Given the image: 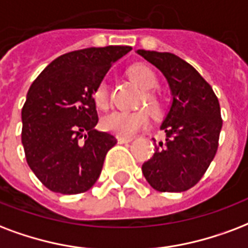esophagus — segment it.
<instances>
[{"label": "esophagus", "instance_id": "esophagus-1", "mask_svg": "<svg viewBox=\"0 0 248 248\" xmlns=\"http://www.w3.org/2000/svg\"><path fill=\"white\" fill-rule=\"evenodd\" d=\"M117 140L120 144H124V143H130L132 140V138H122V137H118L117 138Z\"/></svg>", "mask_w": 248, "mask_h": 248}]
</instances>
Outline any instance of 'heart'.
Wrapping results in <instances>:
<instances>
[{"label":"heart","instance_id":"b5f03b06","mask_svg":"<svg viewBox=\"0 0 248 248\" xmlns=\"http://www.w3.org/2000/svg\"><path fill=\"white\" fill-rule=\"evenodd\" d=\"M128 75L141 90L149 91L156 87L157 78L152 70L145 65H134L128 70ZM93 101L99 109H107L109 107V93L105 82H100L92 93ZM141 104H147L151 111L157 113L160 110V104L157 97L152 93H144L141 97ZM149 124V116L145 110L122 111L114 110L103 117L101 127L105 131L114 134L117 137L131 138L140 130H144Z\"/></svg>","mask_w":248,"mask_h":248}]
</instances>
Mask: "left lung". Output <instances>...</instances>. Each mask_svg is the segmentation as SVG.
<instances>
[{
    "instance_id": "1",
    "label": "left lung",
    "mask_w": 248,
    "mask_h": 248,
    "mask_svg": "<svg viewBox=\"0 0 248 248\" xmlns=\"http://www.w3.org/2000/svg\"><path fill=\"white\" fill-rule=\"evenodd\" d=\"M169 83L173 101L161 124L165 141L158 143L141 171L160 192L186 191L199 182L216 156L222 118L218 99L190 63L171 53L137 50Z\"/></svg>"
}]
</instances>
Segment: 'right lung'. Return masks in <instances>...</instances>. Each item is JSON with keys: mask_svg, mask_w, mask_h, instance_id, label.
<instances>
[{"mask_svg": "<svg viewBox=\"0 0 248 248\" xmlns=\"http://www.w3.org/2000/svg\"><path fill=\"white\" fill-rule=\"evenodd\" d=\"M131 46L109 45L62 54L32 83L22 109V144L43 185L65 195L90 190L100 177L114 135L97 131L92 93Z\"/></svg>", "mask_w": 248, "mask_h": 248, "instance_id": "add662e5", "label": "right lung"}]
</instances>
